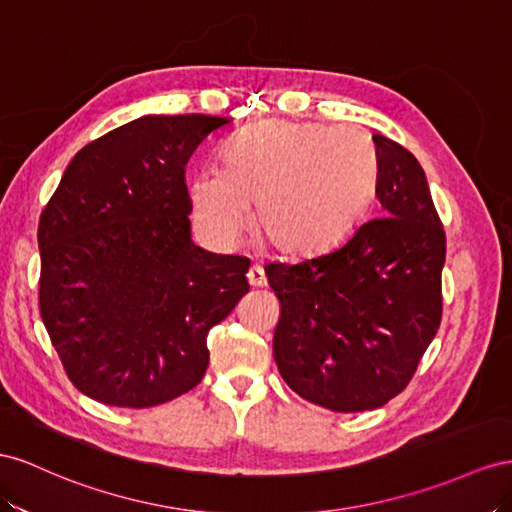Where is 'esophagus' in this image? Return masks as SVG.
Returning <instances> with one entry per match:
<instances>
[{"instance_id": "obj_1", "label": "esophagus", "mask_w": 512, "mask_h": 512, "mask_svg": "<svg viewBox=\"0 0 512 512\" xmlns=\"http://www.w3.org/2000/svg\"><path fill=\"white\" fill-rule=\"evenodd\" d=\"M246 279L251 287H266V283H268L264 270H261L259 266H251V270H248V274H246Z\"/></svg>"}]
</instances>
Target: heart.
<instances>
[{
	"label": "heart",
	"instance_id": "obj_1",
	"mask_svg": "<svg viewBox=\"0 0 512 512\" xmlns=\"http://www.w3.org/2000/svg\"><path fill=\"white\" fill-rule=\"evenodd\" d=\"M377 178L373 141L360 128L266 120L244 128L223 150L221 169H199L188 201L199 233L218 251L251 227L291 257L341 242L369 206Z\"/></svg>",
	"mask_w": 512,
	"mask_h": 512
}]
</instances>
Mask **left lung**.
Listing matches in <instances>:
<instances>
[{"instance_id": "obj_1", "label": "left lung", "mask_w": 512, "mask_h": 512, "mask_svg": "<svg viewBox=\"0 0 512 512\" xmlns=\"http://www.w3.org/2000/svg\"><path fill=\"white\" fill-rule=\"evenodd\" d=\"M373 141L379 216L328 253L266 266L281 300L272 341L281 377L345 414L397 397L442 319L446 236L427 175L397 141Z\"/></svg>"}]
</instances>
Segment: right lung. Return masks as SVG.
<instances>
[{
    "mask_svg": "<svg viewBox=\"0 0 512 512\" xmlns=\"http://www.w3.org/2000/svg\"><path fill=\"white\" fill-rule=\"evenodd\" d=\"M212 115H141L87 143L38 225L40 317L87 397L154 407L195 388L208 332L248 291L251 261L191 238L188 158L229 126Z\"/></svg>",
    "mask_w": 512,
    "mask_h": 512,
    "instance_id": "obj_1",
    "label": "right lung"
}]
</instances>
